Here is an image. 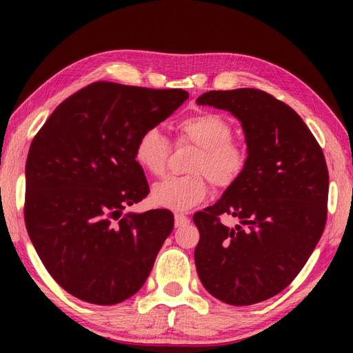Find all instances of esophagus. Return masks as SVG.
<instances>
[{
    "instance_id": "1",
    "label": "esophagus",
    "mask_w": 353,
    "mask_h": 353,
    "mask_svg": "<svg viewBox=\"0 0 353 353\" xmlns=\"http://www.w3.org/2000/svg\"><path fill=\"white\" fill-rule=\"evenodd\" d=\"M190 223V219L186 215H183V214H176L174 215V224H176V228H182V226H185V224H188Z\"/></svg>"
}]
</instances>
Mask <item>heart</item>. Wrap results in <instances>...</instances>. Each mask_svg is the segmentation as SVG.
Returning a JSON list of instances; mask_svg holds the SVG:
<instances>
[{
    "label": "heart",
    "mask_w": 353,
    "mask_h": 353,
    "mask_svg": "<svg viewBox=\"0 0 353 353\" xmlns=\"http://www.w3.org/2000/svg\"><path fill=\"white\" fill-rule=\"evenodd\" d=\"M177 142L197 147L188 171L190 176L167 177L152 190L157 206L172 211H190L201 203L209 192V183L216 190L234 186L247 168L249 152L243 142L232 138L234 129L226 118L215 112H197L182 118L176 125ZM170 141L157 127L142 130L133 156L150 176L161 177L167 171Z\"/></svg>",
    "instance_id": "1"
}]
</instances>
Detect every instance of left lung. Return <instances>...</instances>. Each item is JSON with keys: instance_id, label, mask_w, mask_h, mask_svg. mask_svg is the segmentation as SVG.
<instances>
[{"instance_id": "left-lung-1", "label": "left lung", "mask_w": 353, "mask_h": 353, "mask_svg": "<svg viewBox=\"0 0 353 353\" xmlns=\"http://www.w3.org/2000/svg\"><path fill=\"white\" fill-rule=\"evenodd\" d=\"M199 104L229 110L245 133L249 163L214 206L192 216L203 287L243 306L279 294L316 249L327 219L329 172L323 150L288 104L259 89L209 91ZM223 213L242 224L230 230Z\"/></svg>"}]
</instances>
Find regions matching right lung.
Returning a JSON list of instances; mask_svg holds the SVG:
<instances>
[{
    "label": "right lung",
    "instance_id": "right-lung-1",
    "mask_svg": "<svg viewBox=\"0 0 353 353\" xmlns=\"http://www.w3.org/2000/svg\"><path fill=\"white\" fill-rule=\"evenodd\" d=\"M190 94L94 81L62 101L32 141L24 220L52 279L74 297L115 305L152 272L174 226L168 209L123 214L150 192L133 150Z\"/></svg>",
    "mask_w": 353,
    "mask_h": 353
}]
</instances>
